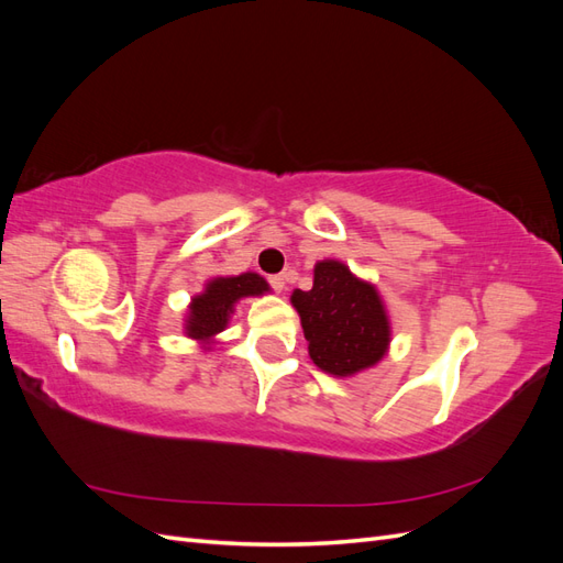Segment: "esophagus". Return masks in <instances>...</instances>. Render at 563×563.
I'll return each mask as SVG.
<instances>
[{"label": "esophagus", "mask_w": 563, "mask_h": 563, "mask_svg": "<svg viewBox=\"0 0 563 563\" xmlns=\"http://www.w3.org/2000/svg\"><path fill=\"white\" fill-rule=\"evenodd\" d=\"M267 282H269V286L275 288L277 294H282L284 288H286V282H288V275H272V277H267Z\"/></svg>", "instance_id": "obj_1"}]
</instances>
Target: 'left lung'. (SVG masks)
Wrapping results in <instances>:
<instances>
[{
  "mask_svg": "<svg viewBox=\"0 0 563 563\" xmlns=\"http://www.w3.org/2000/svg\"><path fill=\"white\" fill-rule=\"evenodd\" d=\"M312 362L331 376H352L383 360L389 345V321L371 284L356 279L338 261L314 267L310 291H294Z\"/></svg>",
  "mask_w": 563,
  "mask_h": 563,
  "instance_id": "8db88e82",
  "label": "left lung"
}]
</instances>
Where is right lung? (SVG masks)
<instances>
[{"instance_id":"right-lung-1","label":"right lung","mask_w":563,"mask_h":563,"mask_svg":"<svg viewBox=\"0 0 563 563\" xmlns=\"http://www.w3.org/2000/svg\"><path fill=\"white\" fill-rule=\"evenodd\" d=\"M267 291V282L261 275L240 277H218L207 284V291L197 296L190 305V317H187V335L197 340H209L228 327V317L234 302L244 296H261Z\"/></svg>"}]
</instances>
